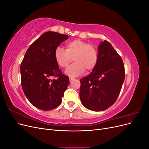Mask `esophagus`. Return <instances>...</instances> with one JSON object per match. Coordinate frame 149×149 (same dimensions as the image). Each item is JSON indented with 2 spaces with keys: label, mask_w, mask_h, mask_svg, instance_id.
Here are the masks:
<instances>
[{
  "label": "esophagus",
  "mask_w": 149,
  "mask_h": 149,
  "mask_svg": "<svg viewBox=\"0 0 149 149\" xmlns=\"http://www.w3.org/2000/svg\"><path fill=\"white\" fill-rule=\"evenodd\" d=\"M69 79H70V83H71L72 81H73L75 79L74 78H69Z\"/></svg>",
  "instance_id": "34e87169"
}]
</instances>
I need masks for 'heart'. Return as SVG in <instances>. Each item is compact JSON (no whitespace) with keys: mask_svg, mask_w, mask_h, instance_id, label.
<instances>
[{"mask_svg":"<svg viewBox=\"0 0 149 149\" xmlns=\"http://www.w3.org/2000/svg\"><path fill=\"white\" fill-rule=\"evenodd\" d=\"M54 56L58 65L63 68L68 66L72 61L74 63L65 71L70 77H76L84 70L91 71L97 61V52L96 48L88 43L79 39L71 40L66 44V49L57 47Z\"/></svg>","mask_w":149,"mask_h":149,"instance_id":"heart-1","label":"heart"}]
</instances>
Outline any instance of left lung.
Masks as SVG:
<instances>
[{"instance_id":"8db88e82","label":"left lung","mask_w":149,"mask_h":149,"mask_svg":"<svg viewBox=\"0 0 149 149\" xmlns=\"http://www.w3.org/2000/svg\"><path fill=\"white\" fill-rule=\"evenodd\" d=\"M124 78V63L119 54L106 40L100 42L95 68L80 79L82 104L93 111L108 109L118 99Z\"/></svg>"}]
</instances>
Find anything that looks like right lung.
<instances>
[{
    "label": "right lung",
    "instance_id": "1",
    "mask_svg": "<svg viewBox=\"0 0 149 149\" xmlns=\"http://www.w3.org/2000/svg\"><path fill=\"white\" fill-rule=\"evenodd\" d=\"M68 36L47 31L29 47L20 65L22 88L25 96L35 107L43 111L55 109L70 83L62 74L54 56L55 49ZM57 77L56 80H52Z\"/></svg>",
    "mask_w": 149,
    "mask_h": 149
}]
</instances>
